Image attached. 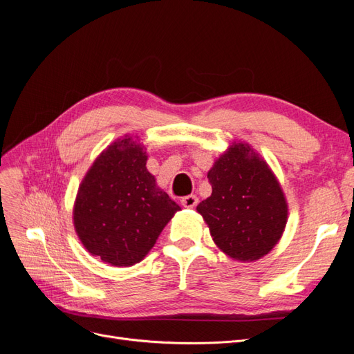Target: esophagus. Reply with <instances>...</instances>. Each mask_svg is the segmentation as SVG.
<instances>
[{"instance_id": "1", "label": "esophagus", "mask_w": 354, "mask_h": 354, "mask_svg": "<svg viewBox=\"0 0 354 354\" xmlns=\"http://www.w3.org/2000/svg\"><path fill=\"white\" fill-rule=\"evenodd\" d=\"M180 202L185 208H195L198 205V198L195 195H189V196L181 198Z\"/></svg>"}]
</instances>
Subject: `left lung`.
<instances>
[{"instance_id":"obj_1","label":"left lung","mask_w":354,"mask_h":354,"mask_svg":"<svg viewBox=\"0 0 354 354\" xmlns=\"http://www.w3.org/2000/svg\"><path fill=\"white\" fill-rule=\"evenodd\" d=\"M212 194L196 207L218 248L238 261H257L279 242L288 221L283 190L254 149L234 142L208 171Z\"/></svg>"}]
</instances>
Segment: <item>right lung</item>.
<instances>
[{"label":"right lung","mask_w":354,"mask_h":354,"mask_svg":"<svg viewBox=\"0 0 354 354\" xmlns=\"http://www.w3.org/2000/svg\"><path fill=\"white\" fill-rule=\"evenodd\" d=\"M145 147L118 138L94 160L73 205V226L91 255L116 267L140 263L181 208L146 168Z\"/></svg>","instance_id":"obj_1"}]
</instances>
